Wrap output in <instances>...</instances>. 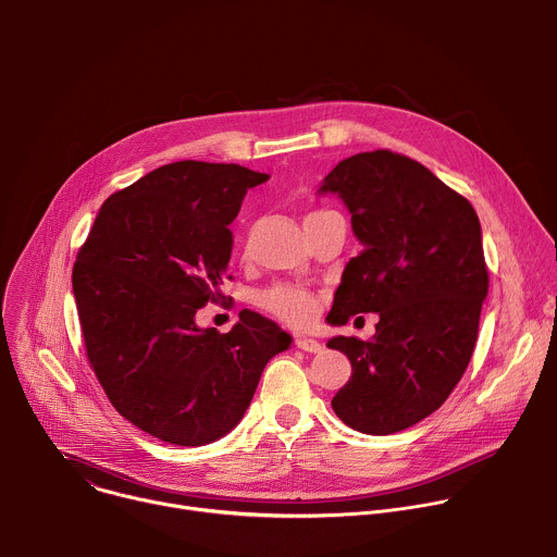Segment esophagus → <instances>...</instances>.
I'll list each match as a JSON object with an SVG mask.
<instances>
[{
  "label": "esophagus",
  "mask_w": 557,
  "mask_h": 557,
  "mask_svg": "<svg viewBox=\"0 0 557 557\" xmlns=\"http://www.w3.org/2000/svg\"><path fill=\"white\" fill-rule=\"evenodd\" d=\"M295 346L304 352H320L322 344L317 339H308V337H295Z\"/></svg>",
  "instance_id": "34e87169"
}]
</instances>
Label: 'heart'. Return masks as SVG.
<instances>
[{"mask_svg":"<svg viewBox=\"0 0 557 557\" xmlns=\"http://www.w3.org/2000/svg\"><path fill=\"white\" fill-rule=\"evenodd\" d=\"M322 213H329V211H312L306 215L308 218H317ZM260 306L275 314L280 322L288 324V326H306L310 324V320L314 317V310H317V299L312 293L304 290V288H297V286H288V284H277L269 290H264L260 295Z\"/></svg>","mask_w":557,"mask_h":557,"instance_id":"heart-1","label":"heart"}]
</instances>
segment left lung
<instances>
[{
	"label": "left lung",
	"instance_id": "8db88e82",
	"mask_svg": "<svg viewBox=\"0 0 557 557\" xmlns=\"http://www.w3.org/2000/svg\"><path fill=\"white\" fill-rule=\"evenodd\" d=\"M320 194L346 202L363 245L342 273L329 322L379 312L370 342H329L352 366L333 410L363 434L401 432L445 404L471 359L490 288L479 215L428 168L389 149L346 158Z\"/></svg>",
	"mask_w": 557,
	"mask_h": 557
}]
</instances>
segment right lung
Listing matches in <instances>:
<instances>
[{"mask_svg": "<svg viewBox=\"0 0 557 557\" xmlns=\"http://www.w3.org/2000/svg\"><path fill=\"white\" fill-rule=\"evenodd\" d=\"M269 176L178 161L112 194L76 253L72 290L86 355L110 404L172 445L222 438L245 417L262 370L290 346L275 322L243 310L228 333L196 312L224 299L247 191ZM231 299V297H228Z\"/></svg>", "mask_w": 557, "mask_h": 557, "instance_id": "obj_1", "label": "right lung"}]
</instances>
